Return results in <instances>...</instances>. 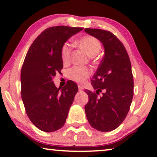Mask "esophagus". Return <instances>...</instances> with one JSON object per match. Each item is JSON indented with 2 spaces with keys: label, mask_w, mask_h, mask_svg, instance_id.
Returning a JSON list of instances; mask_svg holds the SVG:
<instances>
[{
  "label": "esophagus",
  "mask_w": 157,
  "mask_h": 157,
  "mask_svg": "<svg viewBox=\"0 0 157 157\" xmlns=\"http://www.w3.org/2000/svg\"><path fill=\"white\" fill-rule=\"evenodd\" d=\"M78 90L80 91H82L83 90V86H78Z\"/></svg>",
  "instance_id": "esophagus-1"
}]
</instances>
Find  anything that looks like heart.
Wrapping results in <instances>:
<instances>
[{
  "label": "heart",
  "instance_id": "heart-1",
  "mask_svg": "<svg viewBox=\"0 0 157 157\" xmlns=\"http://www.w3.org/2000/svg\"><path fill=\"white\" fill-rule=\"evenodd\" d=\"M80 47L86 51L87 53L92 57L98 53L101 50V43L97 38L92 36H85L78 42ZM71 45L70 43L65 42L61 48V56L64 63H67L70 58ZM91 73L88 68L85 67H73L68 70L69 78L75 82L83 83Z\"/></svg>",
  "mask_w": 157,
  "mask_h": 157
}]
</instances>
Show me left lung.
I'll use <instances>...</instances> for the list:
<instances>
[{
    "label": "left lung",
    "mask_w": 157,
    "mask_h": 157,
    "mask_svg": "<svg viewBox=\"0 0 157 157\" xmlns=\"http://www.w3.org/2000/svg\"><path fill=\"white\" fill-rule=\"evenodd\" d=\"M84 30L104 48V58L91 80L96 92L85 90L89 98L85 112L92 127L110 132L122 124L130 109L133 96L132 65L124 45L113 33L96 28Z\"/></svg>",
    "instance_id": "8db88e82"
}]
</instances>
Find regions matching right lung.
<instances>
[{
    "instance_id": "obj_1",
    "label": "right lung",
    "mask_w": 157,
    "mask_h": 157,
    "mask_svg": "<svg viewBox=\"0 0 157 157\" xmlns=\"http://www.w3.org/2000/svg\"><path fill=\"white\" fill-rule=\"evenodd\" d=\"M83 28L58 25L44 30L28 49L21 71V98L25 112L36 127L45 132L65 124L78 86L69 81L57 88L53 78L63 68L61 48Z\"/></svg>"
}]
</instances>
